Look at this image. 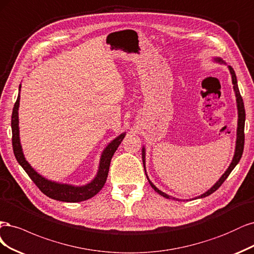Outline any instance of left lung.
Wrapping results in <instances>:
<instances>
[{
  "mask_svg": "<svg viewBox=\"0 0 254 254\" xmlns=\"http://www.w3.org/2000/svg\"><path fill=\"white\" fill-rule=\"evenodd\" d=\"M217 61H222L220 59H217ZM229 70H230L231 72V76H232V83H233V88H234V92H235V96H236V101H237V109H239V122H237V125H239V127H237V139H236V148H235V154H234V157H233V160L231 162V165L229 166L228 170L225 172V174L219 178V181L211 188V189L209 191H207L206 193H203L202 195L198 196V198H202V197H206V196L212 194L213 192H215L218 188L222 186L224 184V182L226 181V179L228 178V176L230 175V173L232 172V170L235 168V166L239 163V161L241 160L242 158V155H243V151H244V144H245V118H246V113H245V106H244V101H243V98L241 96V93H240V89H239V86H237V80H236V76H235V72L233 70V68L231 66H229ZM142 162H143V167H144V170H145V166H144V149L142 150ZM148 177V176H146ZM149 179V178H148ZM151 187L153 188V189L156 191L158 194H160L161 196H163V197L166 198H172L171 196H169L168 194L161 192L160 190H158L156 187H155L150 181H149ZM197 198V197H196ZM175 199V198H174ZM177 200V199H176Z\"/></svg>",
  "mask_w": 254,
  "mask_h": 254,
  "instance_id": "obj_1",
  "label": "left lung"
}]
</instances>
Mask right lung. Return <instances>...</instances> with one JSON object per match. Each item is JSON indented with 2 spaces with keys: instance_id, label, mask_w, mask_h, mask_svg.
<instances>
[{
  "instance_id": "right-lung-1",
  "label": "right lung",
  "mask_w": 254,
  "mask_h": 254,
  "mask_svg": "<svg viewBox=\"0 0 254 254\" xmlns=\"http://www.w3.org/2000/svg\"><path fill=\"white\" fill-rule=\"evenodd\" d=\"M19 103H20V95L18 96V99L14 103L12 115H11V130H12V149L15 159L21 165V167L26 172L28 176L35 185L39 188L40 191L44 193L50 198L60 200V201H66V202H78L86 200L88 198L93 197L98 192H99L108 178L109 170H110V163L114 153L116 152L119 144L121 143L122 139L125 138V134H121L118 136L115 140H113L106 149L103 151L101 160H100V167L98 174L94 181L84 187H72L68 185H60L57 183H53L43 178L39 175L37 172L32 169L29 163L24 158V155L22 152V148L20 144V138H19V117H18V110H19Z\"/></svg>"
}]
</instances>
